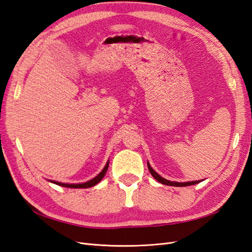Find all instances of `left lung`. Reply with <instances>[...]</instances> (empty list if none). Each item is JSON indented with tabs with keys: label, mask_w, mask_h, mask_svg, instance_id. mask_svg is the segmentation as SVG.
Returning <instances> with one entry per match:
<instances>
[{
	"label": "left lung",
	"mask_w": 252,
	"mask_h": 252,
	"mask_svg": "<svg viewBox=\"0 0 252 252\" xmlns=\"http://www.w3.org/2000/svg\"><path fill=\"white\" fill-rule=\"evenodd\" d=\"M147 166H148V169L151 173L152 177H154L158 182L162 183V184L164 185H169V186H175V187H184V186H190V185H194L196 184V183H200V181H193V182H185V183H179V182H171V181H168L166 180L164 178H162L161 175H158L154 169L151 168V166L149 165V163H147Z\"/></svg>",
	"instance_id": "8db88e82"
}]
</instances>
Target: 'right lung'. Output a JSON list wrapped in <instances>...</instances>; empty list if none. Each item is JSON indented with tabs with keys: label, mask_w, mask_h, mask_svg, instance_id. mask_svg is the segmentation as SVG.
<instances>
[{
	"label": "right lung",
	"mask_w": 252,
	"mask_h": 252,
	"mask_svg": "<svg viewBox=\"0 0 252 252\" xmlns=\"http://www.w3.org/2000/svg\"><path fill=\"white\" fill-rule=\"evenodd\" d=\"M108 166H109V162H107L106 166L103 168V170L98 173L95 178H94L93 180H90L86 183H82V184H65V183H60V182H55V181H50L52 183H55L57 185L60 186H63V187H68V188H89V187H93L94 185H96L98 182H101V180L104 178L105 173L107 172L108 169Z\"/></svg>",
	"instance_id": "right-lung-1"
}]
</instances>
